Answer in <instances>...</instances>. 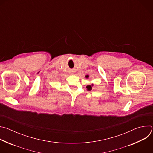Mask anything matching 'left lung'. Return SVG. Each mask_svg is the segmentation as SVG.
<instances>
[{
    "label": "left lung",
    "mask_w": 153,
    "mask_h": 153,
    "mask_svg": "<svg viewBox=\"0 0 153 153\" xmlns=\"http://www.w3.org/2000/svg\"><path fill=\"white\" fill-rule=\"evenodd\" d=\"M86 78H88V77H87L86 76ZM93 86V84H92L91 85H88V86H86V88H87V90H88V91H90V90H92V86Z\"/></svg>",
    "instance_id": "obj_1"
}]
</instances>
